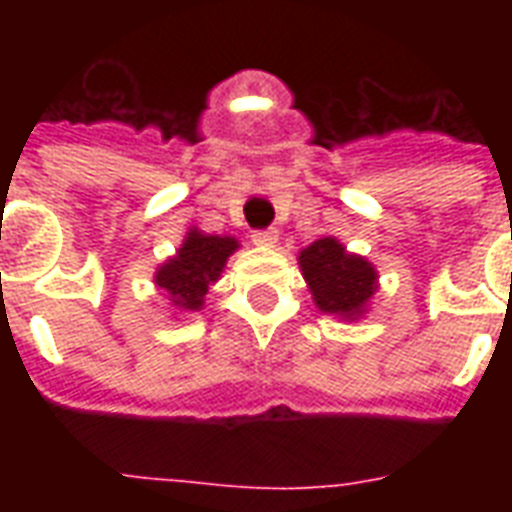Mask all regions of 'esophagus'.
I'll list each match as a JSON object with an SVG mask.
<instances>
[{
    "instance_id": "obj_1",
    "label": "esophagus",
    "mask_w": 512,
    "mask_h": 512,
    "mask_svg": "<svg viewBox=\"0 0 512 512\" xmlns=\"http://www.w3.org/2000/svg\"><path fill=\"white\" fill-rule=\"evenodd\" d=\"M252 241H255L257 247H273L279 241V233L273 231V228H260V231H252Z\"/></svg>"
}]
</instances>
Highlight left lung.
<instances>
[{"instance_id": "8db88e82", "label": "left lung", "mask_w": 512, "mask_h": 512, "mask_svg": "<svg viewBox=\"0 0 512 512\" xmlns=\"http://www.w3.org/2000/svg\"><path fill=\"white\" fill-rule=\"evenodd\" d=\"M300 268L321 311L345 319H353L364 311L366 300L377 289V273L372 265L364 257L348 255L335 239H319L303 249Z\"/></svg>"}]
</instances>
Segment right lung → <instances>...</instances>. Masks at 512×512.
<instances>
[{"instance_id":"1","label":"right lung","mask_w":512,"mask_h":512,"mask_svg":"<svg viewBox=\"0 0 512 512\" xmlns=\"http://www.w3.org/2000/svg\"><path fill=\"white\" fill-rule=\"evenodd\" d=\"M239 247L231 236H207L193 228L172 260L159 268L156 284L177 308L199 311L212 281H217L225 260Z\"/></svg>"}]
</instances>
